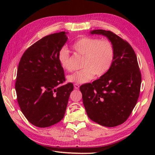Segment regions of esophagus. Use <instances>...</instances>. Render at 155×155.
I'll use <instances>...</instances> for the list:
<instances>
[{
	"mask_svg": "<svg viewBox=\"0 0 155 155\" xmlns=\"http://www.w3.org/2000/svg\"><path fill=\"white\" fill-rule=\"evenodd\" d=\"M79 84H77V83H76V84H74V88H75V89H78V88H79Z\"/></svg>",
	"mask_w": 155,
	"mask_h": 155,
	"instance_id": "obj_1",
	"label": "esophagus"
}]
</instances>
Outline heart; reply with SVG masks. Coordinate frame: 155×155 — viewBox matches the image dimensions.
Segmentation results:
<instances>
[{"label":"heart","instance_id":"heart-1","mask_svg":"<svg viewBox=\"0 0 155 155\" xmlns=\"http://www.w3.org/2000/svg\"><path fill=\"white\" fill-rule=\"evenodd\" d=\"M72 48L77 53L83 56L81 71L68 76L71 83L83 84L94 77H101L110 70L114 59V48L107 39L84 37L76 41ZM58 61L61 67L67 71H72L71 57L68 50L62 48L58 52Z\"/></svg>","mask_w":155,"mask_h":155}]
</instances>
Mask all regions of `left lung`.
Returning a JSON list of instances; mask_svg holds the SVG:
<instances>
[{"mask_svg": "<svg viewBox=\"0 0 155 155\" xmlns=\"http://www.w3.org/2000/svg\"><path fill=\"white\" fill-rule=\"evenodd\" d=\"M91 35L107 37L114 48L110 70L98 80L80 87L90 119L114 127L127 120L139 97L141 74L135 52L130 44L110 31L93 30Z\"/></svg>", "mask_w": 155, "mask_h": 155, "instance_id": "obj_1", "label": "left lung"}]
</instances>
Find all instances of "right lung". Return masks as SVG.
I'll use <instances>...</instances> for the list:
<instances>
[{"instance_id":"add662e5","label":"right lung","mask_w":155,"mask_h":155,"mask_svg":"<svg viewBox=\"0 0 155 155\" xmlns=\"http://www.w3.org/2000/svg\"><path fill=\"white\" fill-rule=\"evenodd\" d=\"M67 33L46 36L25 51L20 60L15 90L20 108L36 127L45 128L64 117L73 84L65 81L58 52L67 41Z\"/></svg>"}]
</instances>
